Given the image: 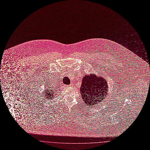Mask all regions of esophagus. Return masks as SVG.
<instances>
[{
    "label": "esophagus",
    "mask_w": 150,
    "mask_h": 150,
    "mask_svg": "<svg viewBox=\"0 0 150 150\" xmlns=\"http://www.w3.org/2000/svg\"><path fill=\"white\" fill-rule=\"evenodd\" d=\"M70 86H71V84H70Z\"/></svg>",
    "instance_id": "obj_1"
}]
</instances>
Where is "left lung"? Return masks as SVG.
<instances>
[{
  "mask_svg": "<svg viewBox=\"0 0 150 150\" xmlns=\"http://www.w3.org/2000/svg\"><path fill=\"white\" fill-rule=\"evenodd\" d=\"M108 88L105 79L93 73L84 76L80 91L84 102L87 105L92 106L103 101Z\"/></svg>",
  "mask_w": 150,
  "mask_h": 150,
  "instance_id": "left-lung-1",
  "label": "left lung"
}]
</instances>
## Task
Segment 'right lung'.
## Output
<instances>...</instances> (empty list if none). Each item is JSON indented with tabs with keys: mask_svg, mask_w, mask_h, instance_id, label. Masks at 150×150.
<instances>
[{
	"mask_svg": "<svg viewBox=\"0 0 150 150\" xmlns=\"http://www.w3.org/2000/svg\"><path fill=\"white\" fill-rule=\"evenodd\" d=\"M52 87H48V89L46 88V90H45L44 92V95L45 96L46 99H50L52 100V98H54L55 96V89H51Z\"/></svg>",
	"mask_w": 150,
	"mask_h": 150,
	"instance_id": "obj_1",
	"label": "right lung"
}]
</instances>
